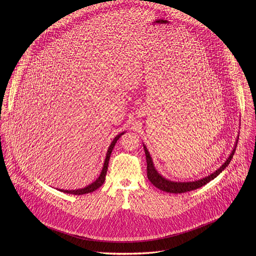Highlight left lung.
Here are the masks:
<instances>
[{
    "label": "left lung",
    "instance_id": "8db88e82",
    "mask_svg": "<svg viewBox=\"0 0 256 256\" xmlns=\"http://www.w3.org/2000/svg\"><path fill=\"white\" fill-rule=\"evenodd\" d=\"M236 146H238V141H236ZM236 146L232 150V152L230 154V156L228 158V160H226V162L218 170H216L214 174L208 176L205 178H202V180H196V182H174L166 180L164 178H162L160 174H158V172L156 170V168H154V166L152 164V158L150 156V152H148L146 146H144L145 154H146V176H148V180L150 182L152 185H154L156 188H158V189H160L162 191L168 192V193H176L178 194V193H184V192H187V191L195 190V189L200 188L203 185L210 182L211 180H213L215 178H217L220 174L228 166V164L230 162V160L232 158V156L234 154Z\"/></svg>",
    "mask_w": 256,
    "mask_h": 256
}]
</instances>
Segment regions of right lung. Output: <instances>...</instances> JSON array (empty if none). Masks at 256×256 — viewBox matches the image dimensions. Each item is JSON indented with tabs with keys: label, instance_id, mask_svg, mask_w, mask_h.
<instances>
[{
	"label": "right lung",
	"instance_id": "add662e5",
	"mask_svg": "<svg viewBox=\"0 0 256 256\" xmlns=\"http://www.w3.org/2000/svg\"><path fill=\"white\" fill-rule=\"evenodd\" d=\"M124 133H121L119 135H117L110 148H108V154H106V162H104V168H102V172L100 174V176H98V178L94 182L90 184L88 186L84 187V188H82V189H78V190H60L62 192H65V193H69V194H74V195H82V194H86V193H90V192H94L96 191L98 188H100L104 182L106 180V172H108V162H110V154H111V152L113 150V148L115 146L117 140L121 137V135H123Z\"/></svg>",
	"mask_w": 256,
	"mask_h": 256
}]
</instances>
